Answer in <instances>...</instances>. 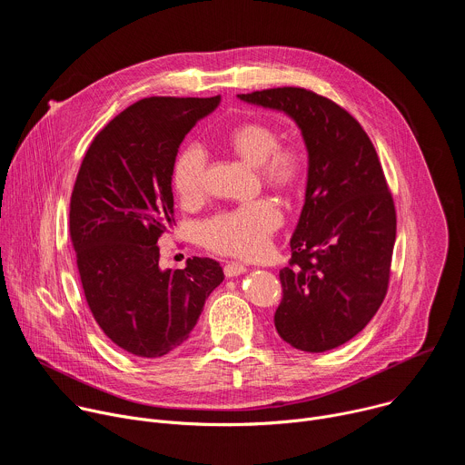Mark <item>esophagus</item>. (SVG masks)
I'll list each match as a JSON object with an SVG mask.
<instances>
[{"instance_id": "obj_1", "label": "esophagus", "mask_w": 465, "mask_h": 465, "mask_svg": "<svg viewBox=\"0 0 465 465\" xmlns=\"http://www.w3.org/2000/svg\"><path fill=\"white\" fill-rule=\"evenodd\" d=\"M242 272H246V264H242V262H239V261H230V262L224 264V274H226V278H233V276H239V274H242Z\"/></svg>"}]
</instances>
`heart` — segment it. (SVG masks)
Returning a JSON list of instances; mask_svg holds the SVG:
<instances>
[{
  "label": "heart",
  "instance_id": "obj_1",
  "mask_svg": "<svg viewBox=\"0 0 465 465\" xmlns=\"http://www.w3.org/2000/svg\"><path fill=\"white\" fill-rule=\"evenodd\" d=\"M230 149L257 165L264 183L280 191H296L309 171V156L300 143H280L278 130L264 123H244L228 134ZM206 185V153L201 145H187L174 162L173 187L183 203L203 198ZM283 213L269 196L224 210L206 219L201 237L206 248L237 257H259L271 246V237L282 226Z\"/></svg>",
  "mask_w": 465,
  "mask_h": 465
}]
</instances>
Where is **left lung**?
Here are the masks:
<instances>
[{
  "label": "left lung",
  "mask_w": 465,
  "mask_h": 465,
  "mask_svg": "<svg viewBox=\"0 0 465 465\" xmlns=\"http://www.w3.org/2000/svg\"><path fill=\"white\" fill-rule=\"evenodd\" d=\"M239 99L289 114L309 153L305 204L280 271V337L296 350H335L368 325L390 283L395 206L375 147L341 104L283 86Z\"/></svg>",
  "instance_id": "8db88e82"
}]
</instances>
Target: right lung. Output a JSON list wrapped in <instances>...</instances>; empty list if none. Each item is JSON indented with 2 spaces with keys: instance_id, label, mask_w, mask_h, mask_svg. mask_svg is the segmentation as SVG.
I'll list each match as a JSON object with an SVG mask.
<instances>
[{
  "instance_id": "obj_1",
  "label": "right lung",
  "mask_w": 465,
  "mask_h": 465,
  "mask_svg": "<svg viewBox=\"0 0 465 465\" xmlns=\"http://www.w3.org/2000/svg\"><path fill=\"white\" fill-rule=\"evenodd\" d=\"M221 97H147L90 143L70 203V237L86 303L103 333L145 359L180 348L224 274L210 257L160 271L158 239L174 223L178 147Z\"/></svg>"
}]
</instances>
